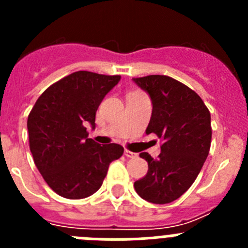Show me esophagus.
<instances>
[{
  "label": "esophagus",
  "mask_w": 248,
  "mask_h": 248,
  "mask_svg": "<svg viewBox=\"0 0 248 248\" xmlns=\"http://www.w3.org/2000/svg\"><path fill=\"white\" fill-rule=\"evenodd\" d=\"M124 155H125L126 157H130V159H134V157H138L137 153H133V151L126 150V149H125V151H124Z\"/></svg>",
  "instance_id": "obj_1"
}]
</instances>
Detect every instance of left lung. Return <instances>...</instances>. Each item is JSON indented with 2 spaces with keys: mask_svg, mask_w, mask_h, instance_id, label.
Masks as SVG:
<instances>
[{
  "mask_svg": "<svg viewBox=\"0 0 248 248\" xmlns=\"http://www.w3.org/2000/svg\"><path fill=\"white\" fill-rule=\"evenodd\" d=\"M148 92L153 113L146 134L163 140L161 153L153 159L148 153L145 176L134 183L140 198L153 203L179 199L196 180L211 146V115L198 94L168 76L133 78Z\"/></svg>",
  "mask_w": 248,
  "mask_h": 248,
  "instance_id": "left-lung-1",
  "label": "left lung"
}]
</instances>
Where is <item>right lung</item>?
I'll list each match as a JSON object with an SVG mask.
<instances>
[{"instance_id": "1", "label": "right lung", "mask_w": 248, "mask_h": 248, "mask_svg": "<svg viewBox=\"0 0 248 248\" xmlns=\"http://www.w3.org/2000/svg\"><path fill=\"white\" fill-rule=\"evenodd\" d=\"M120 76L79 71L48 87L27 120L30 149L50 189L65 199H84L98 191L109 164L119 159V144L100 145L88 138L95 113Z\"/></svg>"}]
</instances>
